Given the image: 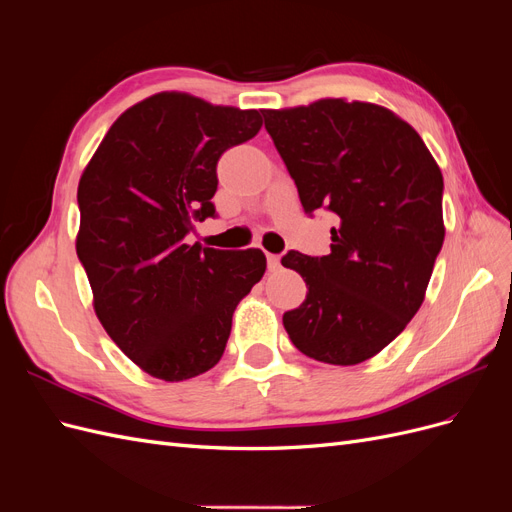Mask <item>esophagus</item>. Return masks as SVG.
Segmentation results:
<instances>
[{"label": "esophagus", "mask_w": 512, "mask_h": 512, "mask_svg": "<svg viewBox=\"0 0 512 512\" xmlns=\"http://www.w3.org/2000/svg\"><path fill=\"white\" fill-rule=\"evenodd\" d=\"M267 265H269V271H277L282 265H280V256L277 254H269L267 256Z\"/></svg>", "instance_id": "esophagus-1"}]
</instances>
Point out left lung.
<instances>
[{
  "mask_svg": "<svg viewBox=\"0 0 512 512\" xmlns=\"http://www.w3.org/2000/svg\"><path fill=\"white\" fill-rule=\"evenodd\" d=\"M262 117L305 213L339 220L331 254L282 258L307 284L284 314L290 342L322 363H363L425 299L444 243L440 168L416 130L378 104L327 98Z\"/></svg>",
  "mask_w": 512,
  "mask_h": 512,
  "instance_id": "1",
  "label": "left lung"
}]
</instances>
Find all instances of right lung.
Here are the masks:
<instances>
[{"label": "right lung", "instance_id": "obj_1", "mask_svg": "<svg viewBox=\"0 0 512 512\" xmlns=\"http://www.w3.org/2000/svg\"><path fill=\"white\" fill-rule=\"evenodd\" d=\"M258 111L164 91L106 132L79 181L76 254L104 331L149 376L181 382L222 359L232 314L265 275L250 250L188 245L215 218L218 160L258 134Z\"/></svg>", "mask_w": 512, "mask_h": 512}]
</instances>
